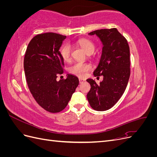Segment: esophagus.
I'll list each match as a JSON object with an SVG mask.
<instances>
[{
	"instance_id": "esophagus-1",
	"label": "esophagus",
	"mask_w": 157,
	"mask_h": 157,
	"mask_svg": "<svg viewBox=\"0 0 157 157\" xmlns=\"http://www.w3.org/2000/svg\"><path fill=\"white\" fill-rule=\"evenodd\" d=\"M78 79H79V82H80V83L83 82H84V81H85V80H86V79H85V78H81V77H80Z\"/></svg>"
}]
</instances>
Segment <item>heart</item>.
Returning <instances> with one entry per match:
<instances>
[{
  "instance_id": "obj_1",
  "label": "heart",
  "mask_w": 157,
  "mask_h": 157,
  "mask_svg": "<svg viewBox=\"0 0 157 157\" xmlns=\"http://www.w3.org/2000/svg\"><path fill=\"white\" fill-rule=\"evenodd\" d=\"M77 43L88 54L92 53L95 49V44L94 42L86 38L79 39ZM71 46L67 43L63 44L60 49V54L62 58L66 61H69L71 58ZM91 69L92 65L90 63L82 62V61H77L70 66L69 71L71 74L77 75L78 77H83Z\"/></svg>"
}]
</instances>
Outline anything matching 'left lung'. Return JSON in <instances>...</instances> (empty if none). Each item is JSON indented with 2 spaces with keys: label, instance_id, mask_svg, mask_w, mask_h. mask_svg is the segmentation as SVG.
<instances>
[{
  "label": "left lung",
  "instance_id": "8db88e82",
  "mask_svg": "<svg viewBox=\"0 0 157 157\" xmlns=\"http://www.w3.org/2000/svg\"><path fill=\"white\" fill-rule=\"evenodd\" d=\"M103 44L100 61L94 71L95 77L103 76V81L97 84L87 79L90 90L87 99L94 110L103 111L111 109L124 94L130 75V48L127 40L116 28L92 31Z\"/></svg>",
  "mask_w": 157,
  "mask_h": 157
}]
</instances>
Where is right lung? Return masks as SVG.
Listing matches in <instances>:
<instances>
[{"label":"right lung","instance_id":"right-lung-1","mask_svg":"<svg viewBox=\"0 0 157 157\" xmlns=\"http://www.w3.org/2000/svg\"><path fill=\"white\" fill-rule=\"evenodd\" d=\"M66 36L46 33L35 36L25 52L23 66L30 92L39 105L50 113L60 112L78 86V78L73 75L57 81L63 74V59L59 48Z\"/></svg>","mask_w":157,"mask_h":157}]
</instances>
